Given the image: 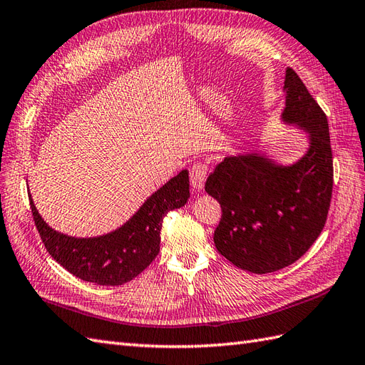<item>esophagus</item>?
<instances>
[{"mask_svg": "<svg viewBox=\"0 0 365 365\" xmlns=\"http://www.w3.org/2000/svg\"><path fill=\"white\" fill-rule=\"evenodd\" d=\"M208 175V165L205 162H199L194 163L190 169V179H191V186L194 190H202L203 183L207 180Z\"/></svg>", "mask_w": 365, "mask_h": 365, "instance_id": "34e87169", "label": "esophagus"}]
</instances>
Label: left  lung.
<instances>
[{
  "label": "left lung",
  "mask_w": 365,
  "mask_h": 365,
  "mask_svg": "<svg viewBox=\"0 0 365 365\" xmlns=\"http://www.w3.org/2000/svg\"><path fill=\"white\" fill-rule=\"evenodd\" d=\"M282 121L308 135L292 165L264 154L225 157L205 191L222 208L215 230L217 252L236 267L269 274L303 257L324 230L333 192V154L324 110L292 68L286 70Z\"/></svg>",
  "instance_id": "left-lung-1"
}]
</instances>
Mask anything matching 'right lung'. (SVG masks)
Segmentation results:
<instances>
[{"label": "right lung", "mask_w": 365, "mask_h": 365, "mask_svg": "<svg viewBox=\"0 0 365 365\" xmlns=\"http://www.w3.org/2000/svg\"><path fill=\"white\" fill-rule=\"evenodd\" d=\"M190 197V177L183 169L157 190L129 221L107 235L74 238L51 228L34 205L36 227L48 253L83 282L120 286L146 269L160 252V232L168 211L182 208Z\"/></svg>", "instance_id": "obj_1"}]
</instances>
